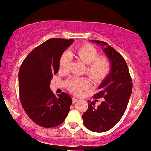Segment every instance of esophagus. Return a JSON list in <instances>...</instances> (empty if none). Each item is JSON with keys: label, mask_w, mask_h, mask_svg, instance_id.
<instances>
[{"label": "esophagus", "mask_w": 151, "mask_h": 151, "mask_svg": "<svg viewBox=\"0 0 151 151\" xmlns=\"http://www.w3.org/2000/svg\"><path fill=\"white\" fill-rule=\"evenodd\" d=\"M78 101V98H73V103H75L77 102V101Z\"/></svg>", "instance_id": "obj_1"}]
</instances>
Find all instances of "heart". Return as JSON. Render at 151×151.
Returning <instances> with one entry per match:
<instances>
[{
    "label": "heart",
    "mask_w": 151,
    "mask_h": 151,
    "mask_svg": "<svg viewBox=\"0 0 151 151\" xmlns=\"http://www.w3.org/2000/svg\"><path fill=\"white\" fill-rule=\"evenodd\" d=\"M74 55L79 60L87 65L86 73L94 81H103L111 70V63L109 58L105 55H98V51L93 45L86 43L81 45L75 50ZM70 53H64L59 60V69L66 72L70 63ZM90 86V82L86 78L73 77L67 81V87L74 94H80Z\"/></svg>",
    "instance_id": "obj_1"
}]
</instances>
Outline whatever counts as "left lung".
Masks as SVG:
<instances>
[{
    "label": "left lung",
    "instance_id": "left-lung-1",
    "mask_svg": "<svg viewBox=\"0 0 151 151\" xmlns=\"http://www.w3.org/2000/svg\"><path fill=\"white\" fill-rule=\"evenodd\" d=\"M102 47L111 63L108 75L98 86L100 90L94 97L105 98L96 107L93 101H88V108L83 114L85 126L91 131L103 133L114 127L126 111L133 89L131 78L126 60L107 43L90 40Z\"/></svg>",
    "mask_w": 151,
    "mask_h": 151
}]
</instances>
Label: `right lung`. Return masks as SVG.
<instances>
[{"instance_id":"1","label":"right lung","mask_w":151,"mask_h":151,"mask_svg":"<svg viewBox=\"0 0 151 151\" xmlns=\"http://www.w3.org/2000/svg\"><path fill=\"white\" fill-rule=\"evenodd\" d=\"M73 39L50 38L33 49L22 63L18 73L20 100L29 118L40 126L53 128L65 121L72 98L63 92L54 95L50 88L59 60Z\"/></svg>"}]
</instances>
